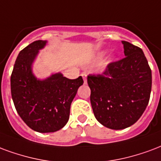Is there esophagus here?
<instances>
[{"label":"esophagus","instance_id":"esophagus-1","mask_svg":"<svg viewBox=\"0 0 161 161\" xmlns=\"http://www.w3.org/2000/svg\"><path fill=\"white\" fill-rule=\"evenodd\" d=\"M81 76H82V77H83V78H84V84H87V75H86V73H82V74H81Z\"/></svg>","mask_w":161,"mask_h":161}]
</instances>
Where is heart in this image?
<instances>
[{
    "label": "heart",
    "instance_id": "b5f03b06",
    "mask_svg": "<svg viewBox=\"0 0 161 161\" xmlns=\"http://www.w3.org/2000/svg\"><path fill=\"white\" fill-rule=\"evenodd\" d=\"M102 54H103V53H101V54H100V56H102Z\"/></svg>",
    "mask_w": 161,
    "mask_h": 161
}]
</instances>
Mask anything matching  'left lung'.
Masks as SVG:
<instances>
[{
    "instance_id": "obj_1",
    "label": "left lung",
    "mask_w": 161,
    "mask_h": 161,
    "mask_svg": "<svg viewBox=\"0 0 161 161\" xmlns=\"http://www.w3.org/2000/svg\"><path fill=\"white\" fill-rule=\"evenodd\" d=\"M125 57L110 62L101 74H89L90 102L102 125L122 130L134 125L147 108L152 88V72L143 52L122 41Z\"/></svg>"
}]
</instances>
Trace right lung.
Instances as JSON below:
<instances>
[{
    "label": "right lung",
    "instance_id": "right-lung-1",
    "mask_svg": "<svg viewBox=\"0 0 161 161\" xmlns=\"http://www.w3.org/2000/svg\"><path fill=\"white\" fill-rule=\"evenodd\" d=\"M47 42L29 44L18 55L11 75V94L17 113L31 129L41 133L63 128L70 116V108L82 77L69 79L61 73L38 80L32 74L31 65L39 49Z\"/></svg>",
    "mask_w": 161,
    "mask_h": 161
}]
</instances>
